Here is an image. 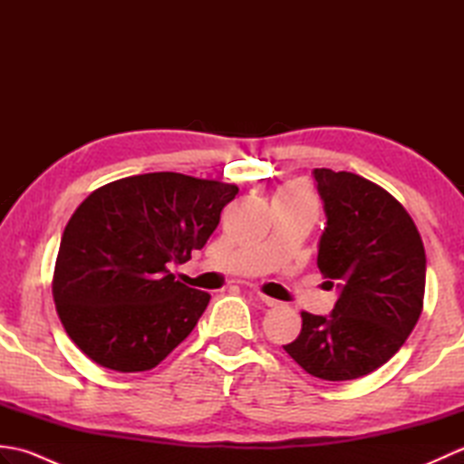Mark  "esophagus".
I'll use <instances>...</instances> for the list:
<instances>
[{
	"label": "esophagus",
	"mask_w": 464,
	"mask_h": 464,
	"mask_svg": "<svg viewBox=\"0 0 464 464\" xmlns=\"http://www.w3.org/2000/svg\"><path fill=\"white\" fill-rule=\"evenodd\" d=\"M257 297H259V301L261 303H265V304H267V307H277V304H279V301L277 299H271V297H267V295H257Z\"/></svg>",
	"instance_id": "esophagus-1"
}]
</instances>
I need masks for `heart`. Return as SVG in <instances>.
Masks as SVG:
<instances>
[{"instance_id": "obj_1", "label": "heart", "mask_w": 464, "mask_h": 464, "mask_svg": "<svg viewBox=\"0 0 464 464\" xmlns=\"http://www.w3.org/2000/svg\"><path fill=\"white\" fill-rule=\"evenodd\" d=\"M277 195H281V197H287V199H293V201L314 203V201H313V195H311V191L307 189V187H304V185H297V183H293V185H285L283 189H279V193H277Z\"/></svg>"}]
</instances>
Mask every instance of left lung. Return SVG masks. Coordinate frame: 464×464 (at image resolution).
Listing matches in <instances>:
<instances>
[{"mask_svg":"<svg viewBox=\"0 0 464 464\" xmlns=\"http://www.w3.org/2000/svg\"><path fill=\"white\" fill-rule=\"evenodd\" d=\"M327 213L317 267L341 295L329 317L301 313L283 349L323 381H353L382 367L420 317L427 257L415 221L382 187L349 171L314 169Z\"/></svg>","mask_w":464,"mask_h":464,"instance_id":"obj_1","label":"left lung"}]
</instances>
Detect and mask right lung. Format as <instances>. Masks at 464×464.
<instances>
[{"label": "right lung", "instance_id": "right-lung-1", "mask_svg": "<svg viewBox=\"0 0 464 464\" xmlns=\"http://www.w3.org/2000/svg\"><path fill=\"white\" fill-rule=\"evenodd\" d=\"M237 185L161 171L95 189L67 221L52 281L65 333L117 372L157 367L187 339L211 295L169 263L191 259L217 229Z\"/></svg>", "mask_w": 464, "mask_h": 464}]
</instances>
